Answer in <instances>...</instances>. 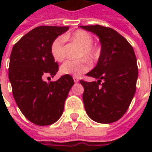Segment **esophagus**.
Instances as JSON below:
<instances>
[{"label":"esophagus","instance_id":"obj_1","mask_svg":"<svg viewBox=\"0 0 152 152\" xmlns=\"http://www.w3.org/2000/svg\"><path fill=\"white\" fill-rule=\"evenodd\" d=\"M73 80H74L75 83L79 82V78H78V77H76V76H73Z\"/></svg>","mask_w":152,"mask_h":152}]
</instances>
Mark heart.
Here are the masks:
<instances>
[{
    "label": "heart",
    "mask_w": 152,
    "mask_h": 152,
    "mask_svg": "<svg viewBox=\"0 0 152 152\" xmlns=\"http://www.w3.org/2000/svg\"><path fill=\"white\" fill-rule=\"evenodd\" d=\"M70 40L79 44L81 46L80 50L79 57H86L87 59L94 61L98 57V51L93 46L94 39L89 32L83 30L73 32L72 34L66 35L64 37H58L53 40L50 46V53L53 59L57 62H62L66 56L65 53V40ZM90 68L89 62L86 58H80L79 60H68L60 66V72L63 75L80 76L83 73L88 72Z\"/></svg>",
    "instance_id": "obj_1"
}]
</instances>
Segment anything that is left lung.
<instances>
[{
  "label": "left lung",
  "instance_id": "8db88e82",
  "mask_svg": "<svg viewBox=\"0 0 152 152\" xmlns=\"http://www.w3.org/2000/svg\"><path fill=\"white\" fill-rule=\"evenodd\" d=\"M80 27L97 35L101 43L98 63L86 74L98 80H80L85 109L93 121L110 124L124 115L135 94L137 58L130 44L114 29L101 25Z\"/></svg>",
  "mask_w": 152,
  "mask_h": 152
}]
</instances>
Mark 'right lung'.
Listing matches in <instances>:
<instances>
[{
    "instance_id": "add662e5",
    "label": "right lung",
    "mask_w": 152,
    "mask_h": 152,
    "mask_svg": "<svg viewBox=\"0 0 152 152\" xmlns=\"http://www.w3.org/2000/svg\"><path fill=\"white\" fill-rule=\"evenodd\" d=\"M68 29L69 27H37L12 49L9 80L13 96L23 115L35 124L50 125L61 117L65 100L74 85L70 75L62 76L56 81L43 80L44 76L53 77L58 71L50 46L54 39Z\"/></svg>"
}]
</instances>
